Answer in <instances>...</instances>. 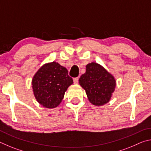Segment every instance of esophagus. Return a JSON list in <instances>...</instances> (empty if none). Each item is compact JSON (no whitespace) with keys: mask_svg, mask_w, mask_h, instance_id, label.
<instances>
[{"mask_svg":"<svg viewBox=\"0 0 151 151\" xmlns=\"http://www.w3.org/2000/svg\"><path fill=\"white\" fill-rule=\"evenodd\" d=\"M73 82L75 84H77L78 83V77H76L73 78Z\"/></svg>","mask_w":151,"mask_h":151,"instance_id":"obj_1","label":"esophagus"}]
</instances>
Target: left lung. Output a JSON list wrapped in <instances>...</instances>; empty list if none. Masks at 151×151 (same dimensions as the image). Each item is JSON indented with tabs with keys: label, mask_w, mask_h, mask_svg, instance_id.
Returning a JSON list of instances; mask_svg holds the SVG:
<instances>
[{
	"label": "left lung",
	"mask_w": 151,
	"mask_h": 151,
	"mask_svg": "<svg viewBox=\"0 0 151 151\" xmlns=\"http://www.w3.org/2000/svg\"><path fill=\"white\" fill-rule=\"evenodd\" d=\"M78 81L85 90L89 101L96 106L108 103L116 86L113 76L95 63L86 66V72L81 76Z\"/></svg>",
	"instance_id": "left-lung-1"
}]
</instances>
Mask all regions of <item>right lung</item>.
<instances>
[{"label":"right lung","instance_id":"right-lung-1","mask_svg":"<svg viewBox=\"0 0 151 151\" xmlns=\"http://www.w3.org/2000/svg\"><path fill=\"white\" fill-rule=\"evenodd\" d=\"M73 83V78L68 76L67 69L56 62L43 65L32 81L36 99L48 109L59 105L65 91Z\"/></svg>","mask_w":151,"mask_h":151}]
</instances>
